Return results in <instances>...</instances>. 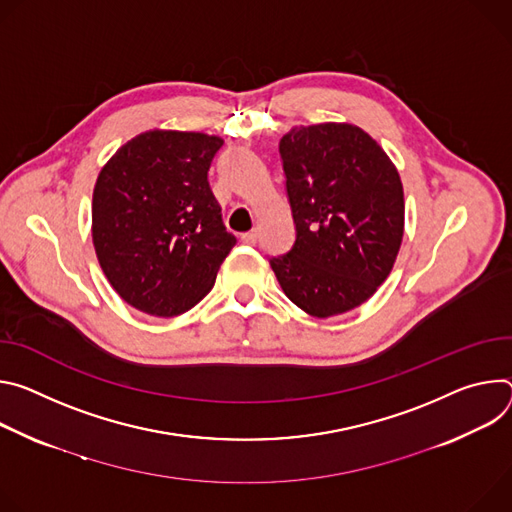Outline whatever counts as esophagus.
Here are the masks:
<instances>
[{"label": "esophagus", "instance_id": "34e87169", "mask_svg": "<svg viewBox=\"0 0 512 512\" xmlns=\"http://www.w3.org/2000/svg\"><path fill=\"white\" fill-rule=\"evenodd\" d=\"M256 238H258L256 232H246V234L240 236V240H242L244 244H248V246H254V244H256Z\"/></svg>", "mask_w": 512, "mask_h": 512}]
</instances>
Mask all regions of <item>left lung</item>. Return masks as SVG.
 <instances>
[{
  "instance_id": "left-lung-1",
  "label": "left lung",
  "mask_w": 512,
  "mask_h": 512,
  "mask_svg": "<svg viewBox=\"0 0 512 512\" xmlns=\"http://www.w3.org/2000/svg\"><path fill=\"white\" fill-rule=\"evenodd\" d=\"M278 152L297 236L270 266L305 313H346L376 293L399 254L401 177L376 140L350 124L291 130Z\"/></svg>"
}]
</instances>
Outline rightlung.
<instances>
[{"mask_svg":"<svg viewBox=\"0 0 512 512\" xmlns=\"http://www.w3.org/2000/svg\"><path fill=\"white\" fill-rule=\"evenodd\" d=\"M223 140L152 130L103 166L93 189V246L132 307L175 317L195 307L236 244L207 175Z\"/></svg>","mask_w":512,"mask_h":512,"instance_id":"obj_1","label":"right lung"}]
</instances>
